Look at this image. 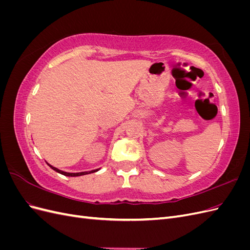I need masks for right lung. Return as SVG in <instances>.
Segmentation results:
<instances>
[{"mask_svg":"<svg viewBox=\"0 0 250 250\" xmlns=\"http://www.w3.org/2000/svg\"><path fill=\"white\" fill-rule=\"evenodd\" d=\"M50 166V165H49ZM50 167L54 170V171H56V172H58V173H60V174H62V175H64V176H81V175H85V174H88V173H94V172H96L97 170H93V171H90V172H80V173H67V172H63V171H60V170H58L57 168H54V167H52V166H50Z\"/></svg>","mask_w":250,"mask_h":250,"instance_id":"1","label":"right lung"}]
</instances>
